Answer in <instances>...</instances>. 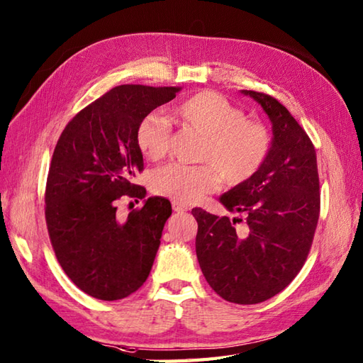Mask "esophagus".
I'll use <instances>...</instances> for the list:
<instances>
[{
	"label": "esophagus",
	"instance_id": "1",
	"mask_svg": "<svg viewBox=\"0 0 363 363\" xmlns=\"http://www.w3.org/2000/svg\"><path fill=\"white\" fill-rule=\"evenodd\" d=\"M172 208H174V211H177V213H186L188 211V206H184V205H182V203H179V202H172Z\"/></svg>",
	"mask_w": 363,
	"mask_h": 363
}]
</instances>
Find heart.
<instances>
[{
    "label": "heart",
    "instance_id": "obj_1",
    "mask_svg": "<svg viewBox=\"0 0 363 363\" xmlns=\"http://www.w3.org/2000/svg\"><path fill=\"white\" fill-rule=\"evenodd\" d=\"M184 125L203 133L197 158L202 164H167L154 174L152 186L160 196L182 205L197 203L219 188L220 179L230 184L244 183L259 171L272 147L265 125L245 119L235 104L214 91H199L175 106ZM171 143L167 119L152 111L136 127V144L147 160H161Z\"/></svg>",
    "mask_w": 363,
    "mask_h": 363
}]
</instances>
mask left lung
<instances>
[{
	"label": "left lung",
	"instance_id": "1",
	"mask_svg": "<svg viewBox=\"0 0 363 363\" xmlns=\"http://www.w3.org/2000/svg\"><path fill=\"white\" fill-rule=\"evenodd\" d=\"M272 121V147L252 179L220 196L231 213H247V233L235 223L192 209L199 223L196 253L208 284L223 300L256 304L292 283L306 262L320 216L317 155L311 138L269 94L242 90Z\"/></svg>",
	"mask_w": 363,
	"mask_h": 363
}]
</instances>
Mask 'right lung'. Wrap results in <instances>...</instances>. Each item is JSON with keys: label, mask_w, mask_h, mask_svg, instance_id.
Segmentation results:
<instances>
[{"label": "right lung", "mask_w": 363, "mask_h": 363, "mask_svg": "<svg viewBox=\"0 0 363 363\" xmlns=\"http://www.w3.org/2000/svg\"><path fill=\"white\" fill-rule=\"evenodd\" d=\"M179 91V86L111 88L69 121L54 149L45 192L48 233L63 272L98 300L128 296L150 273L171 202L149 197L125 220H119L116 203L146 196L132 183L144 169L136 127Z\"/></svg>", "instance_id": "1"}]
</instances>
